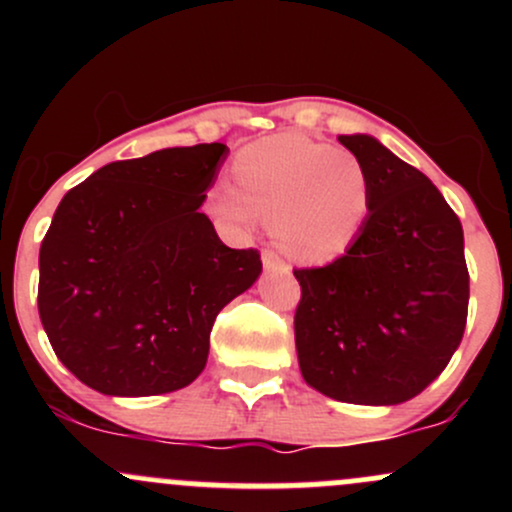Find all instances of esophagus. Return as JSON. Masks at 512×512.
Instances as JSON below:
<instances>
[{"mask_svg": "<svg viewBox=\"0 0 512 512\" xmlns=\"http://www.w3.org/2000/svg\"><path fill=\"white\" fill-rule=\"evenodd\" d=\"M262 262H264V267L269 269V272H279V274H289V264H286L284 260H281L279 255H276V252L272 250V248H264L262 250Z\"/></svg>", "mask_w": 512, "mask_h": 512, "instance_id": "1", "label": "esophagus"}]
</instances>
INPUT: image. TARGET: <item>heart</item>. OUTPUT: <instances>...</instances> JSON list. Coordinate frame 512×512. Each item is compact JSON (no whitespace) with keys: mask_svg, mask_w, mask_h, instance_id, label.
Instances as JSON below:
<instances>
[{"mask_svg":"<svg viewBox=\"0 0 512 512\" xmlns=\"http://www.w3.org/2000/svg\"><path fill=\"white\" fill-rule=\"evenodd\" d=\"M231 182L207 192L214 219L238 233L272 221L276 245L303 262L342 255L370 211V182L361 158L303 134H274L238 151Z\"/></svg>","mask_w":512,"mask_h":512,"instance_id":"obj_1","label":"heart"}]
</instances>
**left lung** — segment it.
Returning a JSON list of instances; mask_svg holds the SVG:
<instances>
[{"label": "left lung", "mask_w": 512, "mask_h": 512, "mask_svg": "<svg viewBox=\"0 0 512 512\" xmlns=\"http://www.w3.org/2000/svg\"><path fill=\"white\" fill-rule=\"evenodd\" d=\"M361 158L370 211L342 257L293 269L305 383L349 404H399L443 373L469 305L462 223L438 187L366 134L339 137Z\"/></svg>", "instance_id": "left-lung-1"}]
</instances>
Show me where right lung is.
Segmentation results:
<instances>
[{
	"label": "right lung",
	"mask_w": 512,
	"mask_h": 512,
	"mask_svg": "<svg viewBox=\"0 0 512 512\" xmlns=\"http://www.w3.org/2000/svg\"><path fill=\"white\" fill-rule=\"evenodd\" d=\"M226 144L113 161L62 197L40 245L38 313L81 383L117 397L180 390L207 366L223 305L262 272L199 211Z\"/></svg>",
	"instance_id": "right-lung-1"
}]
</instances>
